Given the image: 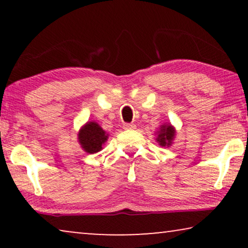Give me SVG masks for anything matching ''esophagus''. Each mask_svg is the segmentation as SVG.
<instances>
[{
  "label": "esophagus",
  "mask_w": 248,
  "mask_h": 248,
  "mask_svg": "<svg viewBox=\"0 0 248 248\" xmlns=\"http://www.w3.org/2000/svg\"><path fill=\"white\" fill-rule=\"evenodd\" d=\"M123 127L125 128V130H134L135 127V124H132V123H125L124 125H123Z\"/></svg>",
  "instance_id": "esophagus-1"
}]
</instances>
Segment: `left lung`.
Masks as SVG:
<instances>
[{"instance_id": "obj_1", "label": "left lung", "mask_w": 248, "mask_h": 248, "mask_svg": "<svg viewBox=\"0 0 248 248\" xmlns=\"http://www.w3.org/2000/svg\"><path fill=\"white\" fill-rule=\"evenodd\" d=\"M175 128L171 126L170 124H164L161 125L159 131L157 132V142L159 143V145L161 147H169L171 145L172 140L175 138Z\"/></svg>"}]
</instances>
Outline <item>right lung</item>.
<instances>
[{
  "mask_svg": "<svg viewBox=\"0 0 248 248\" xmlns=\"http://www.w3.org/2000/svg\"><path fill=\"white\" fill-rule=\"evenodd\" d=\"M78 139L84 151L88 154H97L103 149L108 134L96 122H87L79 131Z\"/></svg>",
  "mask_w": 248,
  "mask_h": 248,
  "instance_id": "right-lung-1",
  "label": "right lung"
}]
</instances>
